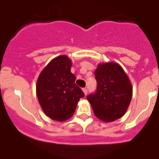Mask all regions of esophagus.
<instances>
[{"instance_id": "1", "label": "esophagus", "mask_w": 159, "mask_h": 159, "mask_svg": "<svg viewBox=\"0 0 159 159\" xmlns=\"http://www.w3.org/2000/svg\"><path fill=\"white\" fill-rule=\"evenodd\" d=\"M82 91H83V93H84V94H85V96H86L87 93H88V90H87V89L86 88H84L82 89Z\"/></svg>"}]
</instances>
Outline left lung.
<instances>
[{"instance_id":"8db88e82","label":"left lung","mask_w":159,"mask_h":159,"mask_svg":"<svg viewBox=\"0 0 159 159\" xmlns=\"http://www.w3.org/2000/svg\"><path fill=\"white\" fill-rule=\"evenodd\" d=\"M97 88L87 97L96 116L104 122H112L125 114L132 97L131 83L116 62L100 63L96 69Z\"/></svg>"}]
</instances>
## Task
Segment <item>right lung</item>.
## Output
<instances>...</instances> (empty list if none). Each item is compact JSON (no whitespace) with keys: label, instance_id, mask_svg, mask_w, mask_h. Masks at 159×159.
Here are the masks:
<instances>
[{"label":"right lung","instance_id":"1","mask_svg":"<svg viewBox=\"0 0 159 159\" xmlns=\"http://www.w3.org/2000/svg\"><path fill=\"white\" fill-rule=\"evenodd\" d=\"M72 62L66 55L53 58L37 80L36 94L46 116L57 121H65L74 115L82 90L75 84L70 72Z\"/></svg>","mask_w":159,"mask_h":159}]
</instances>
